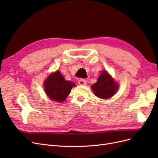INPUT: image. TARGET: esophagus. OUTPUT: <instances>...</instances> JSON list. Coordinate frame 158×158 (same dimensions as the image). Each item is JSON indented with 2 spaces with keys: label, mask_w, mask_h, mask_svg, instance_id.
<instances>
[{
  "label": "esophagus",
  "mask_w": 158,
  "mask_h": 158,
  "mask_svg": "<svg viewBox=\"0 0 158 158\" xmlns=\"http://www.w3.org/2000/svg\"><path fill=\"white\" fill-rule=\"evenodd\" d=\"M78 83L79 85H85V84H86V80L84 78H81L78 80Z\"/></svg>",
  "instance_id": "obj_1"
}]
</instances>
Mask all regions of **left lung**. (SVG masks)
<instances>
[{"instance_id":"1","label":"left lung","mask_w":158,"mask_h":158,"mask_svg":"<svg viewBox=\"0 0 158 158\" xmlns=\"http://www.w3.org/2000/svg\"><path fill=\"white\" fill-rule=\"evenodd\" d=\"M92 89L98 98L108 99L117 92L118 85L114 82L107 71H103L98 78L97 82L92 85Z\"/></svg>"}]
</instances>
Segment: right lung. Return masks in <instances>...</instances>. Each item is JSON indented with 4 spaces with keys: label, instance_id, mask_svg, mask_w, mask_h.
I'll return each instance as SVG.
<instances>
[{
    "label": "right lung",
    "instance_id": "1",
    "mask_svg": "<svg viewBox=\"0 0 158 158\" xmlns=\"http://www.w3.org/2000/svg\"><path fill=\"white\" fill-rule=\"evenodd\" d=\"M75 84L64 79L59 71L51 74L44 83L45 91L51 99L56 102L64 101Z\"/></svg>",
    "mask_w": 158,
    "mask_h": 158
}]
</instances>
